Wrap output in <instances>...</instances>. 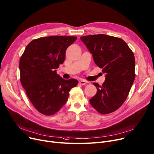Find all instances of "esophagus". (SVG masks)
Instances as JSON below:
<instances>
[{
  "instance_id": "esophagus-1",
  "label": "esophagus",
  "mask_w": 154,
  "mask_h": 154,
  "mask_svg": "<svg viewBox=\"0 0 154 154\" xmlns=\"http://www.w3.org/2000/svg\"><path fill=\"white\" fill-rule=\"evenodd\" d=\"M79 83L80 85H85L87 83V82L85 81V80H79Z\"/></svg>"
}]
</instances>
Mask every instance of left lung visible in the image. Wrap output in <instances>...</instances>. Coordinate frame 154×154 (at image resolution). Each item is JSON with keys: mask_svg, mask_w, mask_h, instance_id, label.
I'll list each match as a JSON object with an SVG mask.
<instances>
[{"mask_svg": "<svg viewBox=\"0 0 154 154\" xmlns=\"http://www.w3.org/2000/svg\"><path fill=\"white\" fill-rule=\"evenodd\" d=\"M95 64L105 74L101 85L97 88L90 103L101 114L118 109L126 100L135 79V58L125 41L103 34L80 37Z\"/></svg>", "mask_w": 154, "mask_h": 154, "instance_id": "obj_1", "label": "left lung"}]
</instances>
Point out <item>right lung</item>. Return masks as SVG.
I'll use <instances>...</instances> for the list:
<instances>
[{
	"label": "right lung",
	"mask_w": 154,
	"mask_h": 154,
	"mask_svg": "<svg viewBox=\"0 0 154 154\" xmlns=\"http://www.w3.org/2000/svg\"><path fill=\"white\" fill-rule=\"evenodd\" d=\"M76 36H51L32 41L20 60V82L33 106L41 113L54 115L67 102L75 79L65 80L56 69L65 60L67 48Z\"/></svg>",
	"instance_id": "obj_1"
}]
</instances>
